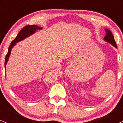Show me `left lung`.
Returning a JSON list of instances; mask_svg holds the SVG:
<instances>
[{"label": "left lung", "mask_w": 123, "mask_h": 123, "mask_svg": "<svg viewBox=\"0 0 123 123\" xmlns=\"http://www.w3.org/2000/svg\"><path fill=\"white\" fill-rule=\"evenodd\" d=\"M105 31L106 33V36H105V38H104L105 40L107 41V42H109V43H111V44H112L113 46H115V47H117L115 39H114V37L113 36L111 32L109 30H108V29H105Z\"/></svg>", "instance_id": "left-lung-1"}]
</instances>
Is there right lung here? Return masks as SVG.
Listing matches in <instances>:
<instances>
[{
  "label": "right lung",
  "instance_id": "add662e5",
  "mask_svg": "<svg viewBox=\"0 0 123 123\" xmlns=\"http://www.w3.org/2000/svg\"><path fill=\"white\" fill-rule=\"evenodd\" d=\"M42 28L39 27L36 25H26L22 28L21 30L19 31V32L18 33L17 36H16V37L12 41V43H11L10 45L8 47V50L7 54L5 58V67L6 68V63L7 62V61L8 60V58H9L10 55L11 51H12V47L15 44V43H17V42H19V41L23 40L24 39H25V37H28L29 36H30L31 35H32V33H33L37 29H41Z\"/></svg>",
  "mask_w": 123,
  "mask_h": 123
}]
</instances>
